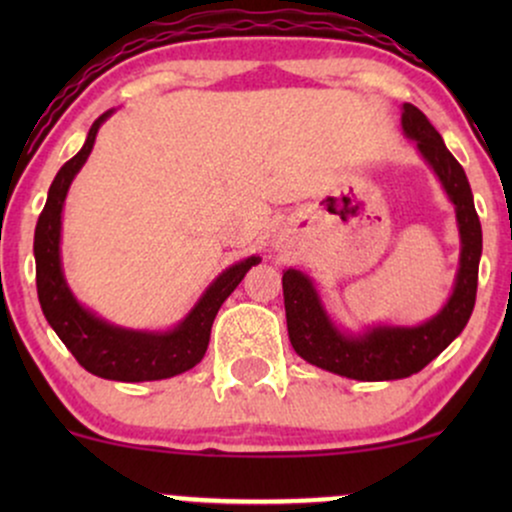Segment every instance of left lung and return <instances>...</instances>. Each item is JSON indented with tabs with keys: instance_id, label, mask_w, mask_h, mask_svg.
Instances as JSON below:
<instances>
[{
	"instance_id": "obj_1",
	"label": "left lung",
	"mask_w": 512,
	"mask_h": 512,
	"mask_svg": "<svg viewBox=\"0 0 512 512\" xmlns=\"http://www.w3.org/2000/svg\"><path fill=\"white\" fill-rule=\"evenodd\" d=\"M402 129L409 139H414L419 154L438 175L445 195L455 207L460 269L443 308L421 325H373L354 334L332 320L308 274L286 269L281 276L286 327L296 354L317 368L366 383L409 378L426 368L464 330L477 301L481 223L467 175L443 144L436 127L411 103L402 105Z\"/></svg>"
}]
</instances>
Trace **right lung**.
Returning a JSON list of instances; mask_svg holds the SVG:
<instances>
[{
	"instance_id": "right-lung-1",
	"label": "right lung",
	"mask_w": 512,
	"mask_h": 512,
	"mask_svg": "<svg viewBox=\"0 0 512 512\" xmlns=\"http://www.w3.org/2000/svg\"><path fill=\"white\" fill-rule=\"evenodd\" d=\"M113 113L115 110H108L93 122L79 154L69 158L52 180L48 202H45L43 214L38 216L33 238L35 284H38V301L45 320L72 351L79 366L105 380L146 383V380L173 378L202 361L207 354L216 313L223 301L236 291L252 264H260V257L250 255L223 269L192 305L190 313L166 332L129 330V327L113 325L76 301L62 269V209L69 185L84 168L86 158L91 156L98 129Z\"/></svg>"
}]
</instances>
